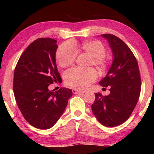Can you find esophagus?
<instances>
[{"label":"esophagus","mask_w":154,"mask_h":154,"mask_svg":"<svg viewBox=\"0 0 154 154\" xmlns=\"http://www.w3.org/2000/svg\"><path fill=\"white\" fill-rule=\"evenodd\" d=\"M84 91H81V90H78L77 89H73L72 90V93L74 94H82V93H84Z\"/></svg>","instance_id":"34e87169"}]
</instances>
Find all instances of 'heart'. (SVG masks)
Here are the masks:
<instances>
[{
    "label": "heart",
    "instance_id": "obj_1",
    "mask_svg": "<svg viewBox=\"0 0 154 154\" xmlns=\"http://www.w3.org/2000/svg\"><path fill=\"white\" fill-rule=\"evenodd\" d=\"M80 49L92 57L91 63L100 69H104L107 64V60L104 56L105 48L98 41H86L80 45ZM77 46L72 41H66L59 47L56 52V58L62 67H67L75 62L77 55ZM97 77V72L92 68L82 69L75 67L69 70L64 75L67 85L77 89H85Z\"/></svg>",
    "mask_w": 154,
    "mask_h": 154
}]
</instances>
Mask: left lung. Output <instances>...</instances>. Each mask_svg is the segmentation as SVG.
Here are the masks:
<instances>
[{"label":"left lung","mask_w":154,"mask_h":154,"mask_svg":"<svg viewBox=\"0 0 154 154\" xmlns=\"http://www.w3.org/2000/svg\"><path fill=\"white\" fill-rule=\"evenodd\" d=\"M100 36L107 41L113 61L99 85L110 86V94L103 96L95 93L92 111L101 124L114 127L126 122L137 105L140 92V72L134 54L123 41L110 34Z\"/></svg>","instance_id":"left-lung-1"}]
</instances>
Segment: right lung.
Listing matches in <instances>:
<instances>
[{
	"label": "right lung",
	"mask_w": 154,
	"mask_h": 154,
	"mask_svg": "<svg viewBox=\"0 0 154 154\" xmlns=\"http://www.w3.org/2000/svg\"><path fill=\"white\" fill-rule=\"evenodd\" d=\"M57 41L40 38L23 52L15 69L14 92L21 113L28 123L39 129L53 127L63 114L71 89L61 88L57 92L49 85L60 82L56 66Z\"/></svg>",
	"instance_id": "right-lung-1"
}]
</instances>
